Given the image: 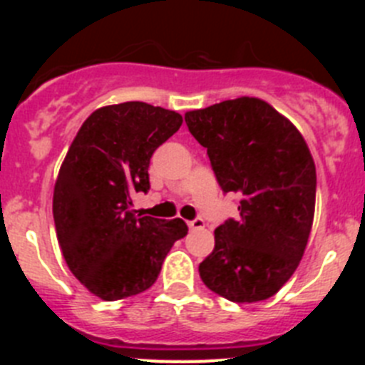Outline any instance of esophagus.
<instances>
[{
  "instance_id": "1",
  "label": "esophagus",
  "mask_w": 365,
  "mask_h": 365,
  "mask_svg": "<svg viewBox=\"0 0 365 365\" xmlns=\"http://www.w3.org/2000/svg\"><path fill=\"white\" fill-rule=\"evenodd\" d=\"M188 227L192 228V230H201V228H205V219L195 217L193 221H188Z\"/></svg>"
}]
</instances>
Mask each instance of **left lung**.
Here are the masks:
<instances>
[{"label":"left lung","instance_id":"8db88e82","mask_svg":"<svg viewBox=\"0 0 365 365\" xmlns=\"http://www.w3.org/2000/svg\"><path fill=\"white\" fill-rule=\"evenodd\" d=\"M240 217L215 228L199 265L210 291L235 303L267 299L302 261L314 219L316 168L305 138L265 100L241 96L185 115Z\"/></svg>","mask_w":365,"mask_h":365}]
</instances>
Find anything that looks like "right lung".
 I'll list each match as a JSON object with an SVG mask.
<instances>
[{
    "mask_svg": "<svg viewBox=\"0 0 365 365\" xmlns=\"http://www.w3.org/2000/svg\"><path fill=\"white\" fill-rule=\"evenodd\" d=\"M182 124L179 113L146 102L93 111L69 146L53 195L56 237L74 278L106 302L150 289L182 219L133 210L131 195L150 190V159Z\"/></svg>",
    "mask_w": 365,
    "mask_h": 365,
    "instance_id": "1",
    "label": "right lung"
}]
</instances>
